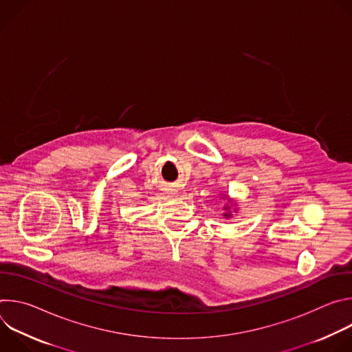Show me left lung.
<instances>
[{"label": "left lung", "mask_w": 352, "mask_h": 352, "mask_svg": "<svg viewBox=\"0 0 352 352\" xmlns=\"http://www.w3.org/2000/svg\"><path fill=\"white\" fill-rule=\"evenodd\" d=\"M226 216H227V217H228V214H226Z\"/></svg>", "instance_id": "8db88e82"}]
</instances>
